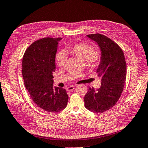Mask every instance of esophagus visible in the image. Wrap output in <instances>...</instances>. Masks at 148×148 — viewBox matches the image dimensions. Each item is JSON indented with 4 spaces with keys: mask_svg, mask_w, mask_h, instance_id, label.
I'll return each instance as SVG.
<instances>
[{
    "mask_svg": "<svg viewBox=\"0 0 148 148\" xmlns=\"http://www.w3.org/2000/svg\"><path fill=\"white\" fill-rule=\"evenodd\" d=\"M74 89H75V86H70L68 87V88H66L67 91H70V92L73 91Z\"/></svg>",
    "mask_w": 148,
    "mask_h": 148,
    "instance_id": "34e87169",
    "label": "esophagus"
}]
</instances>
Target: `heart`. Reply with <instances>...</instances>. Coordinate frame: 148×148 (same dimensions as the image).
<instances>
[{"instance_id":"heart-1","label":"heart","mask_w":148,"mask_h":148,"mask_svg":"<svg viewBox=\"0 0 148 148\" xmlns=\"http://www.w3.org/2000/svg\"><path fill=\"white\" fill-rule=\"evenodd\" d=\"M71 55L80 62H85L91 67H94L99 63L102 53L98 49H92V47L86 42H80L69 47L64 52H60L56 56V63L62 67L65 63L66 55Z\"/></svg>"}]
</instances>
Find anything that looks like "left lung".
I'll return each mask as SVG.
<instances>
[{
    "instance_id": "obj_1",
    "label": "left lung",
    "mask_w": 148,
    "mask_h": 148,
    "mask_svg": "<svg viewBox=\"0 0 148 148\" xmlns=\"http://www.w3.org/2000/svg\"><path fill=\"white\" fill-rule=\"evenodd\" d=\"M86 36L99 47L102 53L96 73L101 79L99 88L89 87L84 97L85 107L94 113H103L112 108L119 99L126 79V63L123 51L116 42L103 35Z\"/></svg>"
}]
</instances>
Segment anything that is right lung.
Instances as JSON below:
<instances>
[{"label": "right lung", "mask_w": 148, "mask_h": 148, "mask_svg": "<svg viewBox=\"0 0 148 148\" xmlns=\"http://www.w3.org/2000/svg\"><path fill=\"white\" fill-rule=\"evenodd\" d=\"M62 38H44L26 49L22 72L26 89L36 105L48 112L57 113L67 106L65 89L53 86L56 53Z\"/></svg>", "instance_id": "add662e5"}]
</instances>
